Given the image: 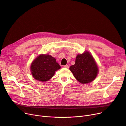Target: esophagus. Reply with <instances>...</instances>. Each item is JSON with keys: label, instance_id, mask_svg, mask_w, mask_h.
<instances>
[{"label": "esophagus", "instance_id": "34e87169", "mask_svg": "<svg viewBox=\"0 0 126 126\" xmlns=\"http://www.w3.org/2000/svg\"><path fill=\"white\" fill-rule=\"evenodd\" d=\"M64 68H69V66L68 65H64Z\"/></svg>", "mask_w": 126, "mask_h": 126}]
</instances>
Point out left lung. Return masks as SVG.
<instances>
[{"mask_svg": "<svg viewBox=\"0 0 126 126\" xmlns=\"http://www.w3.org/2000/svg\"><path fill=\"white\" fill-rule=\"evenodd\" d=\"M76 79L85 84L94 80L98 73V68L89 52L77 55L75 63L69 67Z\"/></svg>", "mask_w": 126, "mask_h": 126, "instance_id": "obj_1", "label": "left lung"}]
</instances>
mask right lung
I'll return each instance as SVG.
<instances>
[{
	"label": "right lung",
	"instance_id": "obj_1",
	"mask_svg": "<svg viewBox=\"0 0 126 126\" xmlns=\"http://www.w3.org/2000/svg\"><path fill=\"white\" fill-rule=\"evenodd\" d=\"M61 68L56 62V59L52 56L46 54L39 55L32 62L31 69L32 75L35 79L47 81L52 78L55 71Z\"/></svg>",
	"mask_w": 126,
	"mask_h": 126
}]
</instances>
